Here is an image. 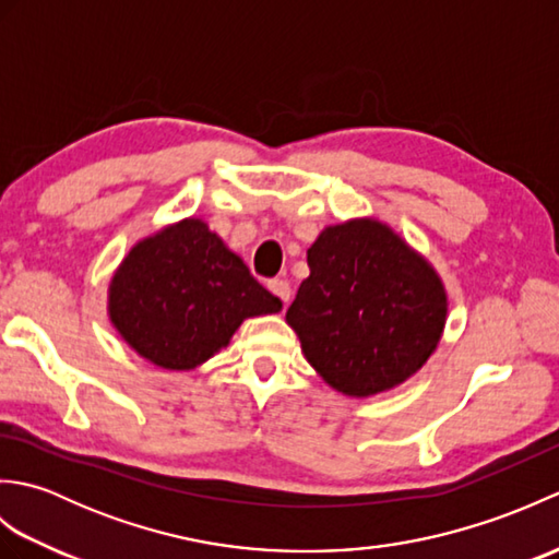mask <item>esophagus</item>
Here are the masks:
<instances>
[{"label":"esophagus","mask_w":559,"mask_h":559,"mask_svg":"<svg viewBox=\"0 0 559 559\" xmlns=\"http://www.w3.org/2000/svg\"><path fill=\"white\" fill-rule=\"evenodd\" d=\"M269 290H271L273 295H276V298L283 302V307H288L290 295H293L288 281H271V283H269Z\"/></svg>","instance_id":"1"}]
</instances>
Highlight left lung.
Instances as JSON below:
<instances>
[{"mask_svg": "<svg viewBox=\"0 0 559 559\" xmlns=\"http://www.w3.org/2000/svg\"><path fill=\"white\" fill-rule=\"evenodd\" d=\"M307 264L286 322L331 389L370 399L430 360L447 324L444 281L389 223L362 216L326 225Z\"/></svg>", "mask_w": 559, "mask_h": 559, "instance_id": "1", "label": "left lung"}]
</instances>
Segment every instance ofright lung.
<instances>
[{
    "label": "right lung",
    "instance_id": "add662e5",
    "mask_svg": "<svg viewBox=\"0 0 559 559\" xmlns=\"http://www.w3.org/2000/svg\"><path fill=\"white\" fill-rule=\"evenodd\" d=\"M283 302L201 218L163 225L129 249L108 286V317L139 358L170 372L228 348L245 319Z\"/></svg>",
    "mask_w": 559,
    "mask_h": 559
}]
</instances>
